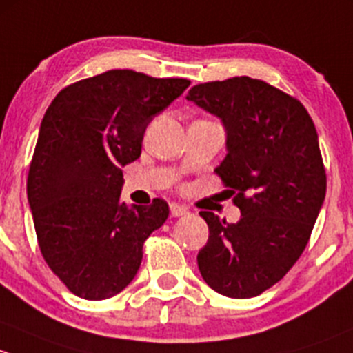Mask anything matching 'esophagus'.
Instances as JSON below:
<instances>
[{"instance_id": "34e87169", "label": "esophagus", "mask_w": 353, "mask_h": 353, "mask_svg": "<svg viewBox=\"0 0 353 353\" xmlns=\"http://www.w3.org/2000/svg\"><path fill=\"white\" fill-rule=\"evenodd\" d=\"M187 212H188V209L185 205H180V203H176V202L170 203V214H172L173 217H181V216H185Z\"/></svg>"}]
</instances>
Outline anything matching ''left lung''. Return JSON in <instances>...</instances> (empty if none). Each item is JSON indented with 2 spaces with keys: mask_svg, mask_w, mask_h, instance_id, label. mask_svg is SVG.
I'll return each mask as SVG.
<instances>
[{
  "mask_svg": "<svg viewBox=\"0 0 353 353\" xmlns=\"http://www.w3.org/2000/svg\"><path fill=\"white\" fill-rule=\"evenodd\" d=\"M187 100L226 127L228 154L216 168L236 224L212 212L197 263L210 289L234 299L277 284L303 255L326 194V172L311 115L296 97L250 76L195 85Z\"/></svg>",
  "mask_w": 353,
  "mask_h": 353,
  "instance_id": "left-lung-1",
  "label": "left lung"
}]
</instances>
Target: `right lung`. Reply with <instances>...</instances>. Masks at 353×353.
I'll use <instances>...</instances> for the list:
<instances>
[{
    "label": "right lung",
    "instance_id": "obj_1",
    "mask_svg": "<svg viewBox=\"0 0 353 353\" xmlns=\"http://www.w3.org/2000/svg\"><path fill=\"white\" fill-rule=\"evenodd\" d=\"M185 78L112 69L61 90L47 108L27 178L41 253L88 301L125 289L168 203L121 202L122 166L141 156L148 123L188 88Z\"/></svg>",
    "mask_w": 353,
    "mask_h": 353
}]
</instances>
